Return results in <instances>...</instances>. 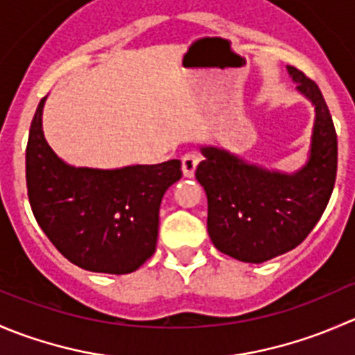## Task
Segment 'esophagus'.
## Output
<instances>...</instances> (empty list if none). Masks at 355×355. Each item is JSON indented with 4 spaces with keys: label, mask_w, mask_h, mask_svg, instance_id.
<instances>
[{
    "label": "esophagus",
    "mask_w": 355,
    "mask_h": 355,
    "mask_svg": "<svg viewBox=\"0 0 355 355\" xmlns=\"http://www.w3.org/2000/svg\"><path fill=\"white\" fill-rule=\"evenodd\" d=\"M199 164V156L196 153H187L182 156V171L187 178H192L196 173V168Z\"/></svg>",
    "instance_id": "obj_1"
}]
</instances>
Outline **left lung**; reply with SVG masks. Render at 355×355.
Segmentation results:
<instances>
[{"mask_svg":"<svg viewBox=\"0 0 355 355\" xmlns=\"http://www.w3.org/2000/svg\"><path fill=\"white\" fill-rule=\"evenodd\" d=\"M297 90L314 104L311 156L297 173L265 170L218 147H201L196 178L208 198V234L216 250L261 263L297 248L328 206L336 178L338 144L319 86L288 65Z\"/></svg>","mask_w":355,"mask_h":355,"instance_id":"left-lung-1","label":"left lung"}]
</instances>
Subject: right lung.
<instances>
[{"mask_svg":"<svg viewBox=\"0 0 355 355\" xmlns=\"http://www.w3.org/2000/svg\"><path fill=\"white\" fill-rule=\"evenodd\" d=\"M44 101L31 123L26 149L27 196L37 225L81 269L133 272L156 251L161 199L180 180V161L119 170L69 166L43 135Z\"/></svg>","mask_w":355,"mask_h":355,"instance_id":"obj_1","label":"right lung"}]
</instances>
